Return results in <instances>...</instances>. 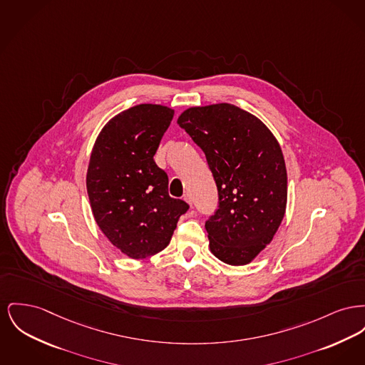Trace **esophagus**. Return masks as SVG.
Returning <instances> with one entry per match:
<instances>
[{"instance_id":"esophagus-1","label":"esophagus","mask_w":365,"mask_h":365,"mask_svg":"<svg viewBox=\"0 0 365 365\" xmlns=\"http://www.w3.org/2000/svg\"><path fill=\"white\" fill-rule=\"evenodd\" d=\"M183 200L189 204V205H192L193 204V198H192V195L190 194H185V197H183Z\"/></svg>"}]
</instances>
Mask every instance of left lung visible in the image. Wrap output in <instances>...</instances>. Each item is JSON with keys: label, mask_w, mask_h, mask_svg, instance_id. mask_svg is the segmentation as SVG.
I'll list each match as a JSON object with an SVG mask.
<instances>
[{"label": "left lung", "mask_w": 365, "mask_h": 365, "mask_svg": "<svg viewBox=\"0 0 365 365\" xmlns=\"http://www.w3.org/2000/svg\"><path fill=\"white\" fill-rule=\"evenodd\" d=\"M178 124L205 153L217 187V210L205 222L211 252L233 266L252 262L285 214L287 170L277 139L230 103L187 108Z\"/></svg>", "instance_id": "obj_1"}]
</instances>
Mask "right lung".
I'll return each mask as SVG.
<instances>
[{"label":"right lung","mask_w":365,"mask_h":365,"mask_svg":"<svg viewBox=\"0 0 365 365\" xmlns=\"http://www.w3.org/2000/svg\"><path fill=\"white\" fill-rule=\"evenodd\" d=\"M172 118L167 106H133L108 121L91 153L86 190L92 214L110 242L132 259L163 251L189 210L168 194V176L153 158Z\"/></svg>","instance_id":"obj_1"}]
</instances>
